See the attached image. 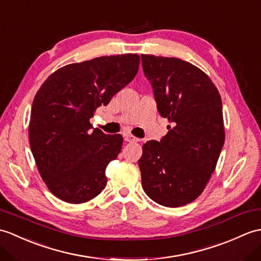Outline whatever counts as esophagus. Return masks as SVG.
<instances>
[{
  "label": "esophagus",
  "mask_w": 261,
  "mask_h": 261,
  "mask_svg": "<svg viewBox=\"0 0 261 261\" xmlns=\"http://www.w3.org/2000/svg\"><path fill=\"white\" fill-rule=\"evenodd\" d=\"M124 140H125L126 142L133 143V142H137V141H138V139H137L136 137L131 136V135H125V136H124Z\"/></svg>",
  "instance_id": "1"
}]
</instances>
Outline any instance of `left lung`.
<instances>
[{"label": "left lung", "mask_w": 261, "mask_h": 261, "mask_svg": "<svg viewBox=\"0 0 261 261\" xmlns=\"http://www.w3.org/2000/svg\"><path fill=\"white\" fill-rule=\"evenodd\" d=\"M158 110L168 118L160 142L148 141L139 159L144 192L161 205L196 200L215 171L225 142L221 96L202 70L177 58L141 54Z\"/></svg>", "instance_id": "obj_1"}]
</instances>
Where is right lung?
Segmentation results:
<instances>
[{
	"label": "right lung",
	"mask_w": 261,
	"mask_h": 261,
	"mask_svg": "<svg viewBox=\"0 0 261 261\" xmlns=\"http://www.w3.org/2000/svg\"><path fill=\"white\" fill-rule=\"evenodd\" d=\"M138 54L100 57L54 71L36 92L29 123L30 147L47 189L69 203L101 193L106 169L118 156L123 138L93 131L96 108L135 79Z\"/></svg>",
	"instance_id": "right-lung-1"
}]
</instances>
